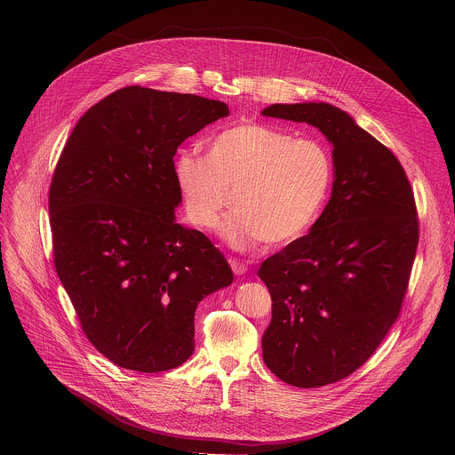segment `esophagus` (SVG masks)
I'll return each instance as SVG.
<instances>
[{"label":"esophagus","instance_id":"esophagus-1","mask_svg":"<svg viewBox=\"0 0 455 455\" xmlns=\"http://www.w3.org/2000/svg\"><path fill=\"white\" fill-rule=\"evenodd\" d=\"M231 269L235 271V275H245L249 271V266L240 259H229Z\"/></svg>","mask_w":455,"mask_h":455}]
</instances>
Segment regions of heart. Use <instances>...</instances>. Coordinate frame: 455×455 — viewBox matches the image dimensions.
Here are the masks:
<instances>
[{
	"instance_id": "b5f03b06",
	"label": "heart",
	"mask_w": 455,
	"mask_h": 455,
	"mask_svg": "<svg viewBox=\"0 0 455 455\" xmlns=\"http://www.w3.org/2000/svg\"><path fill=\"white\" fill-rule=\"evenodd\" d=\"M173 170L197 228H215L235 191L236 210L222 236L242 251L262 240L276 245L299 236L317 217L332 177L323 143L264 124L220 131L208 154L179 152Z\"/></svg>"
}]
</instances>
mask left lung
<instances>
[{
	"mask_svg": "<svg viewBox=\"0 0 455 455\" xmlns=\"http://www.w3.org/2000/svg\"><path fill=\"white\" fill-rule=\"evenodd\" d=\"M307 123L332 145V189L308 235L260 264L271 294L262 359L285 384H334L363 366L395 323L419 243L413 193L395 156L329 103L260 112Z\"/></svg>",
	"mask_w": 455,
	"mask_h": 455,
	"instance_id": "1",
	"label": "left lung"
}]
</instances>
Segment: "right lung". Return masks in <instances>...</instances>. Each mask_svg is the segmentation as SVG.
<instances>
[{
  "mask_svg": "<svg viewBox=\"0 0 455 455\" xmlns=\"http://www.w3.org/2000/svg\"><path fill=\"white\" fill-rule=\"evenodd\" d=\"M196 94L131 85L91 107L56 166L54 262L89 341L114 364L166 371L195 352V314L233 283L226 258L177 222L179 145L228 117Z\"/></svg>",
  "mask_w": 455,
  "mask_h": 455,
  "instance_id": "add662e5",
  "label": "right lung"
}]
</instances>
